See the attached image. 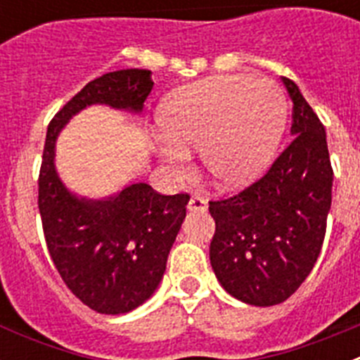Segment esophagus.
<instances>
[{
  "instance_id": "esophagus-1",
  "label": "esophagus",
  "mask_w": 360,
  "mask_h": 360,
  "mask_svg": "<svg viewBox=\"0 0 360 360\" xmlns=\"http://www.w3.org/2000/svg\"><path fill=\"white\" fill-rule=\"evenodd\" d=\"M187 209H189V211L203 212L205 209H207V200L200 195H193L189 198V203H187Z\"/></svg>"
}]
</instances>
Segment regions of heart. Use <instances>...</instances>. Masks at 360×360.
<instances>
[{
  "instance_id": "obj_1",
  "label": "heart",
  "mask_w": 360,
  "mask_h": 360,
  "mask_svg": "<svg viewBox=\"0 0 360 360\" xmlns=\"http://www.w3.org/2000/svg\"><path fill=\"white\" fill-rule=\"evenodd\" d=\"M165 141L160 155L178 173L189 167L187 148L218 186L252 182L270 162L285 124V98L269 79L219 75L186 86L158 111Z\"/></svg>"
}]
</instances>
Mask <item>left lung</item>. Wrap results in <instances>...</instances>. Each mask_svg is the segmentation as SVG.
Returning a JSON list of instances; mask_svg holds the SVG:
<instances>
[{"label":"left lung","instance_id":"1","mask_svg":"<svg viewBox=\"0 0 360 360\" xmlns=\"http://www.w3.org/2000/svg\"><path fill=\"white\" fill-rule=\"evenodd\" d=\"M292 141L256 182L211 200L209 257L221 287L243 303L272 307L308 278L323 247L333 169L323 122L294 81Z\"/></svg>","mask_w":360,"mask_h":360}]
</instances>
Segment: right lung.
I'll return each mask as SVG.
<instances>
[{"mask_svg": "<svg viewBox=\"0 0 360 360\" xmlns=\"http://www.w3.org/2000/svg\"><path fill=\"white\" fill-rule=\"evenodd\" d=\"M151 88V72L139 68L88 82L50 120L37 178L44 241L57 272L86 307L110 316L141 307L158 287L189 195H160L139 182L115 198L79 200L57 176L53 148L70 117L88 104L141 111Z\"/></svg>", "mask_w": 360, "mask_h": 360, "instance_id": "right-lung-1", "label": "right lung"}]
</instances>
